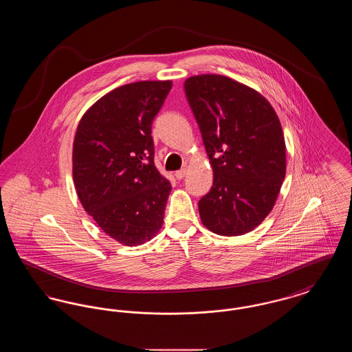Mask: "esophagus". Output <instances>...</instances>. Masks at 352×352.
I'll return each instance as SVG.
<instances>
[{
	"label": "esophagus",
	"instance_id": "1",
	"mask_svg": "<svg viewBox=\"0 0 352 352\" xmlns=\"http://www.w3.org/2000/svg\"><path fill=\"white\" fill-rule=\"evenodd\" d=\"M184 175H186V170H184V168H181V170L175 171V178H177V179H184Z\"/></svg>",
	"mask_w": 352,
	"mask_h": 352
}]
</instances>
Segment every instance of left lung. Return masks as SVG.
<instances>
[{
	"label": "left lung",
	"instance_id": "obj_1",
	"mask_svg": "<svg viewBox=\"0 0 352 352\" xmlns=\"http://www.w3.org/2000/svg\"><path fill=\"white\" fill-rule=\"evenodd\" d=\"M184 94L214 170L198 203L201 221L214 234H247L268 217L284 181L281 122L265 98L227 76H191Z\"/></svg>",
	"mask_w": 352,
	"mask_h": 352
}]
</instances>
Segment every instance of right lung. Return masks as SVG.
<instances>
[{
  "mask_svg": "<svg viewBox=\"0 0 352 352\" xmlns=\"http://www.w3.org/2000/svg\"><path fill=\"white\" fill-rule=\"evenodd\" d=\"M171 82L121 85L80 120L72 174L84 210L124 245H141L160 231L171 184L154 165L153 120Z\"/></svg>",
  "mask_w": 352,
  "mask_h": 352,
  "instance_id": "right-lung-1",
  "label": "right lung"
}]
</instances>
